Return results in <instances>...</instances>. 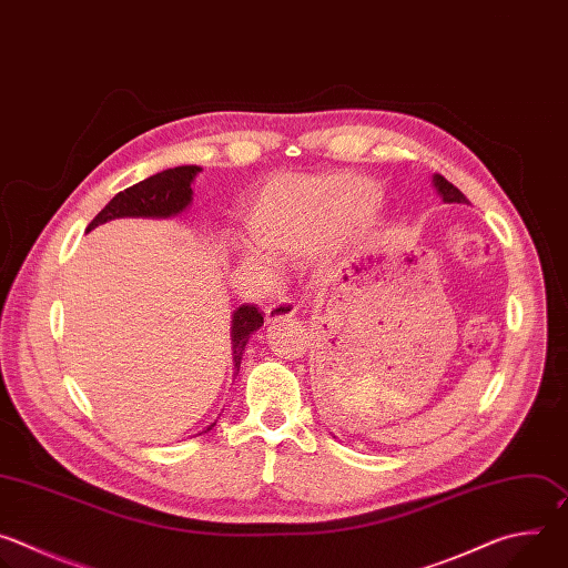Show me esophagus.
<instances>
[{
	"mask_svg": "<svg viewBox=\"0 0 568 568\" xmlns=\"http://www.w3.org/2000/svg\"><path fill=\"white\" fill-rule=\"evenodd\" d=\"M298 312V305L292 301V298H283V301H276L274 305L267 307V321L270 323H278L283 318H290Z\"/></svg>",
	"mask_w": 568,
	"mask_h": 568,
	"instance_id": "esophagus-1",
	"label": "esophagus"
}]
</instances>
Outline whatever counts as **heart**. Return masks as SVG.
<instances>
[{
  "instance_id": "1",
  "label": "heart",
  "mask_w": 568,
  "mask_h": 568,
  "mask_svg": "<svg viewBox=\"0 0 568 568\" xmlns=\"http://www.w3.org/2000/svg\"><path fill=\"white\" fill-rule=\"evenodd\" d=\"M375 189L353 175L321 180H278L265 186L245 215L250 245L267 258H294L326 245L346 226L364 237L373 226ZM258 263V258H250Z\"/></svg>"
}]
</instances>
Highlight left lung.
Listing matches in <instances>:
<instances>
[{
	"label": "left lung",
	"instance_id": "left-lung-1",
	"mask_svg": "<svg viewBox=\"0 0 568 568\" xmlns=\"http://www.w3.org/2000/svg\"><path fill=\"white\" fill-rule=\"evenodd\" d=\"M434 189L445 204H467V197L454 184H449L443 175H434Z\"/></svg>",
	"mask_w": 568,
	"mask_h": 568
}]
</instances>
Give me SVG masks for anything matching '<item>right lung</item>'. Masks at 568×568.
<instances>
[{
	"label": "right lung",
	"instance_id": "obj_1",
	"mask_svg": "<svg viewBox=\"0 0 568 568\" xmlns=\"http://www.w3.org/2000/svg\"><path fill=\"white\" fill-rule=\"evenodd\" d=\"M202 173L200 166H178L161 171L125 191L114 195L105 209L90 222L88 233L99 224L119 217H154V220H169L182 215L193 202V182ZM263 326V312L256 305H240L231 314V348H233V368L235 375L242 364V353H245L250 337L261 331ZM217 423V420H215ZM211 423L200 434H206L215 427ZM197 434V436H200Z\"/></svg>",
	"mask_w": 568,
	"mask_h": 568
}]
</instances>
